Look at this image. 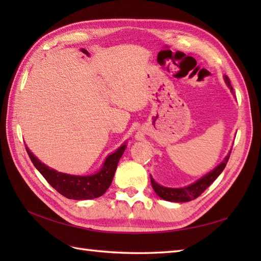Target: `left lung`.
Segmentation results:
<instances>
[{
    "mask_svg": "<svg viewBox=\"0 0 261 261\" xmlns=\"http://www.w3.org/2000/svg\"><path fill=\"white\" fill-rule=\"evenodd\" d=\"M224 81L226 83V85L229 86V88L231 90V92L233 93V88L231 86V83L229 77L224 76ZM230 153L229 152L228 156L224 158V160L222 163H221L219 166H216V167L211 170L208 174H206L205 176H203L201 179L196 180L195 182H193V184L185 186V187H180V188H169V187H165L157 184L152 177L150 176V180H151V185L153 191L156 192L157 195L165 199V201H169V202H177V203H182V202H190L193 201V199L197 198L201 194L206 190V188L212 184V182L218 178L219 175L222 173L223 169L225 168L226 164H228V160L230 158Z\"/></svg>",
    "mask_w": 261,
    "mask_h": 261,
    "instance_id": "1",
    "label": "left lung"
}]
</instances>
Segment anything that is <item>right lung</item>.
I'll return each mask as SVG.
<instances>
[{"label": "right lung", "instance_id": "add662e5", "mask_svg": "<svg viewBox=\"0 0 261 261\" xmlns=\"http://www.w3.org/2000/svg\"><path fill=\"white\" fill-rule=\"evenodd\" d=\"M125 148L126 145L124 143L115 152L109 154L102 168L97 173L90 176H76L59 173V171L51 169L45 164H42L28 147H25V150L35 167L40 171V174L45 177V179L55 190L69 199L82 201V199L99 197L107 192L111 182H112L116 166H118Z\"/></svg>", "mask_w": 261, "mask_h": 261}]
</instances>
